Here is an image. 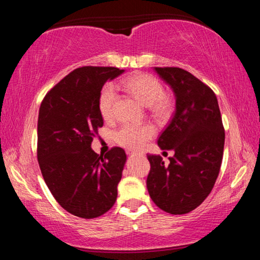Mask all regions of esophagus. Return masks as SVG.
I'll use <instances>...</instances> for the list:
<instances>
[{
    "mask_svg": "<svg viewBox=\"0 0 260 260\" xmlns=\"http://www.w3.org/2000/svg\"><path fill=\"white\" fill-rule=\"evenodd\" d=\"M127 153H128L129 156H133V155H134V153H131V152H127Z\"/></svg>",
    "mask_w": 260,
    "mask_h": 260,
    "instance_id": "1",
    "label": "esophagus"
}]
</instances>
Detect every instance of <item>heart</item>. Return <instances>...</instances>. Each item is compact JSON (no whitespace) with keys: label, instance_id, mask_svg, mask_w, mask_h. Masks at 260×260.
Segmentation results:
<instances>
[{"label":"heart","instance_id":"1","mask_svg":"<svg viewBox=\"0 0 260 260\" xmlns=\"http://www.w3.org/2000/svg\"><path fill=\"white\" fill-rule=\"evenodd\" d=\"M124 87L141 103L148 107L149 111L157 119L164 120L170 117L173 110V103L170 98L164 95V88L157 78L146 73L134 74L126 79ZM116 100V88L111 83L105 85L99 98L100 112L105 120H112L114 118ZM155 134V127L150 124L140 126L124 125L114 133V140L119 146L136 151L143 148L144 144L152 139Z\"/></svg>","mask_w":260,"mask_h":260}]
</instances>
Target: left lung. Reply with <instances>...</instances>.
<instances>
[{"instance_id":"8db88e82","label":"left lung","mask_w":260,"mask_h":260,"mask_svg":"<svg viewBox=\"0 0 260 260\" xmlns=\"http://www.w3.org/2000/svg\"><path fill=\"white\" fill-rule=\"evenodd\" d=\"M172 88L175 111L158 138L161 150H173L170 164L148 155L147 188L158 208L171 214L195 210L209 196L218 178L225 146L217 96L209 86L180 68H153Z\"/></svg>"}]
</instances>
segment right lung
I'll use <instances>...</instances> for the list:
<instances>
[{
	"instance_id": "1",
	"label": "right lung",
	"mask_w": 260,
	"mask_h": 260,
	"mask_svg": "<svg viewBox=\"0 0 260 260\" xmlns=\"http://www.w3.org/2000/svg\"><path fill=\"white\" fill-rule=\"evenodd\" d=\"M118 68L76 69L48 91L38 120V160L45 182L58 204L79 218L93 219L112 208L126 153L114 147L105 155L91 149L103 118L99 98Z\"/></svg>"
}]
</instances>
